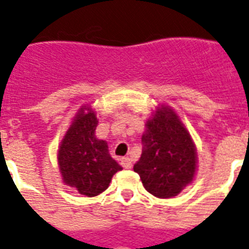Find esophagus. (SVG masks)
<instances>
[{
  "mask_svg": "<svg viewBox=\"0 0 249 249\" xmlns=\"http://www.w3.org/2000/svg\"><path fill=\"white\" fill-rule=\"evenodd\" d=\"M121 162H122L124 169H131V166H132V160L130 157H124V159L121 160Z\"/></svg>",
  "mask_w": 249,
  "mask_h": 249,
  "instance_id": "esophagus-1",
  "label": "esophagus"
}]
</instances>
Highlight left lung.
<instances>
[{
  "mask_svg": "<svg viewBox=\"0 0 249 249\" xmlns=\"http://www.w3.org/2000/svg\"><path fill=\"white\" fill-rule=\"evenodd\" d=\"M142 142V156L134 171L149 194L160 198L174 197L194 182L196 145L173 107L163 104L157 107L146 121Z\"/></svg>",
  "mask_w": 249,
  "mask_h": 249,
  "instance_id": "1",
  "label": "left lung"
}]
</instances>
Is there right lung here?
<instances>
[{"mask_svg": "<svg viewBox=\"0 0 249 249\" xmlns=\"http://www.w3.org/2000/svg\"><path fill=\"white\" fill-rule=\"evenodd\" d=\"M97 124L96 111L89 105L80 107L61 140L57 153L63 183L88 197L103 194L113 175L122 170L111 159L107 142L96 138Z\"/></svg>", "mask_w": 249, "mask_h": 249, "instance_id": "obj_1", "label": "right lung"}]
</instances>
